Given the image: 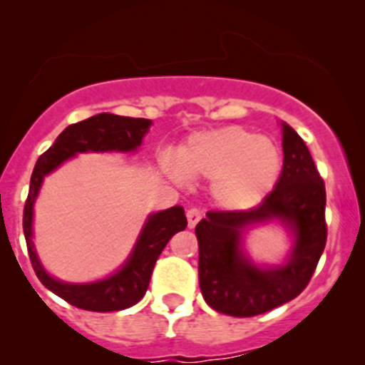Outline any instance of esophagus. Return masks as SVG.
<instances>
[{
    "label": "esophagus",
    "mask_w": 365,
    "mask_h": 365,
    "mask_svg": "<svg viewBox=\"0 0 365 365\" xmlns=\"http://www.w3.org/2000/svg\"><path fill=\"white\" fill-rule=\"evenodd\" d=\"M203 217V212L200 209H189L187 210V225H189V229H194L198 221Z\"/></svg>",
    "instance_id": "1"
}]
</instances>
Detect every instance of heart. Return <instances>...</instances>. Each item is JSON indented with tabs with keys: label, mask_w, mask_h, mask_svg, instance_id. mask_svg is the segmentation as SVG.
<instances>
[{
	"label": "heart",
	"mask_w": 365,
	"mask_h": 365,
	"mask_svg": "<svg viewBox=\"0 0 365 365\" xmlns=\"http://www.w3.org/2000/svg\"><path fill=\"white\" fill-rule=\"evenodd\" d=\"M178 165L167 163L173 178L212 180V196L223 209L257 205L274 189L282 171V151L270 136L241 125L196 133L178 149Z\"/></svg>",
	"instance_id": "heart-1"
}]
</instances>
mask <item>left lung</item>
<instances>
[{"mask_svg": "<svg viewBox=\"0 0 365 365\" xmlns=\"http://www.w3.org/2000/svg\"><path fill=\"white\" fill-rule=\"evenodd\" d=\"M282 171L275 189L247 210H209L196 225L198 275L210 308L232 317L267 313L297 297L312 279L328 237L326 189L304 140L282 124ZM277 219L294 234L281 267H257L240 248L245 228Z\"/></svg>", "mask_w": 365, "mask_h": 365, "instance_id": "8db88e82", "label": "left lung"}]
</instances>
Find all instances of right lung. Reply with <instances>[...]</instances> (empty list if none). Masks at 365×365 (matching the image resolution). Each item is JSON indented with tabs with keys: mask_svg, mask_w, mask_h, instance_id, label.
<instances>
[{
	"mask_svg": "<svg viewBox=\"0 0 365 365\" xmlns=\"http://www.w3.org/2000/svg\"><path fill=\"white\" fill-rule=\"evenodd\" d=\"M151 120L148 118L120 117L113 113H98L83 122L71 124L56 138L52 148L44 151L34 167L30 178V190L23 210V232H25L26 248H29L32 268L39 281L50 292L59 295L71 306H77L88 312H118L136 304L145 295L153 268L158 255L165 248L173 236L187 227V217L183 207L176 205L162 212L151 214L145 221L138 241L133 248L129 259L117 274L102 281L71 284L50 277L32 243V217L34 202L41 189L44 176L61 165L64 160L71 158L77 153H106V151H135L140 148L142 138L149 131Z\"/></svg>",
	"mask_w": 365,
	"mask_h": 365,
	"instance_id": "1",
	"label": "right lung"
}]
</instances>
